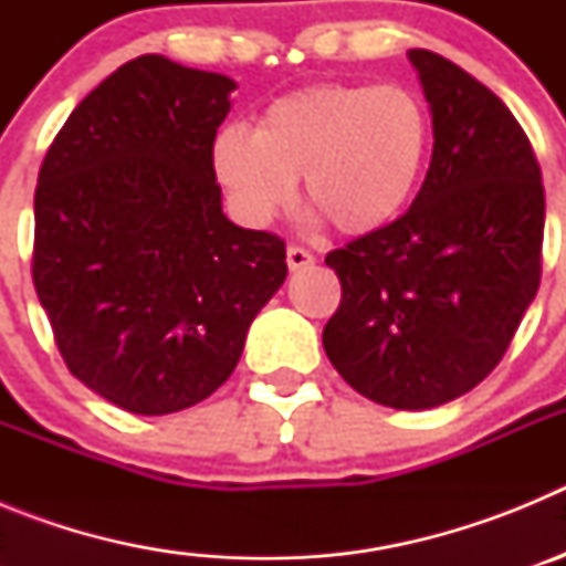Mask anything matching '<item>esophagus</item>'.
<instances>
[{"mask_svg": "<svg viewBox=\"0 0 566 566\" xmlns=\"http://www.w3.org/2000/svg\"><path fill=\"white\" fill-rule=\"evenodd\" d=\"M286 263H289V269H292V272H297V269L312 266L314 254L306 252L303 247H289L286 249Z\"/></svg>", "mask_w": 566, "mask_h": 566, "instance_id": "1", "label": "esophagus"}]
</instances>
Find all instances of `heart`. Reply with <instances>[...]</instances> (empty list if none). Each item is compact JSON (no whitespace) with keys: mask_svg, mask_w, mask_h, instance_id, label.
<instances>
[{"mask_svg":"<svg viewBox=\"0 0 566 566\" xmlns=\"http://www.w3.org/2000/svg\"><path fill=\"white\" fill-rule=\"evenodd\" d=\"M428 149L431 118L411 90L328 82L274 98L258 129H218L212 169L249 227L272 223L303 175L312 221L371 234L411 203Z\"/></svg>","mask_w":566,"mask_h":566,"instance_id":"b5f03b06","label":"heart"}]
</instances>
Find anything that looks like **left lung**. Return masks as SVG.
<instances>
[{
  "label": "left lung",
  "instance_id": "left-lung-1",
  "mask_svg": "<svg viewBox=\"0 0 566 566\" xmlns=\"http://www.w3.org/2000/svg\"><path fill=\"white\" fill-rule=\"evenodd\" d=\"M433 155L411 209L326 254L343 300L323 348L354 391L424 411L499 365L542 280V169L504 102L431 50H408Z\"/></svg>",
  "mask_w": 566,
  "mask_h": 566
}]
</instances>
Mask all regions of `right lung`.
<instances>
[{
    "label": "right lung",
    "instance_id": "1",
    "mask_svg": "<svg viewBox=\"0 0 566 566\" xmlns=\"http://www.w3.org/2000/svg\"><path fill=\"white\" fill-rule=\"evenodd\" d=\"M234 87L133 59L70 113L39 169V303L73 377L129 413L218 391L286 280V243L229 221L214 184Z\"/></svg>",
    "mask_w": 566,
    "mask_h": 566
}]
</instances>
